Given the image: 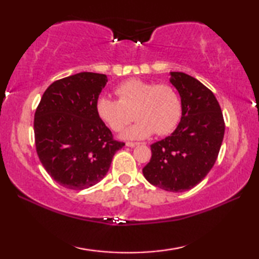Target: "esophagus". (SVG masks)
<instances>
[{"label":"esophagus","mask_w":259,"mask_h":259,"mask_svg":"<svg viewBox=\"0 0 259 259\" xmlns=\"http://www.w3.org/2000/svg\"><path fill=\"white\" fill-rule=\"evenodd\" d=\"M126 146L128 147H135V146H137V145H139V143H133V142H128L125 144Z\"/></svg>","instance_id":"obj_1"}]
</instances>
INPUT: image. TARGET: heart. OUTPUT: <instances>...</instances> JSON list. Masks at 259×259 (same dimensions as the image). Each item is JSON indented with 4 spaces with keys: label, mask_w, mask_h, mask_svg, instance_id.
Masks as SVG:
<instances>
[{
    "label": "heart",
    "mask_w": 259,
    "mask_h": 259,
    "mask_svg": "<svg viewBox=\"0 0 259 259\" xmlns=\"http://www.w3.org/2000/svg\"><path fill=\"white\" fill-rule=\"evenodd\" d=\"M117 100L100 96L96 102L99 119L113 131H121L133 120L137 122L126 129L122 137L144 139L156 134L172 133L182 117V100L170 84H157L140 78H129L115 88Z\"/></svg>",
    "instance_id": "obj_1"
}]
</instances>
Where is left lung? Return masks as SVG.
I'll use <instances>...</instances> for the list:
<instances>
[{
    "label": "left lung",
    "instance_id": "left-lung-1",
    "mask_svg": "<svg viewBox=\"0 0 259 259\" xmlns=\"http://www.w3.org/2000/svg\"><path fill=\"white\" fill-rule=\"evenodd\" d=\"M170 82L182 100V119L176 130L151 145L152 157L144 177L169 192H184L207 176L217 160L225 123L214 95L196 78L170 73Z\"/></svg>",
    "mask_w": 259,
    "mask_h": 259
}]
</instances>
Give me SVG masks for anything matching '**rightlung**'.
I'll return each mask as SVG.
<instances>
[{
	"label": "right lung",
	"mask_w": 259,
	"mask_h": 259,
	"mask_svg": "<svg viewBox=\"0 0 259 259\" xmlns=\"http://www.w3.org/2000/svg\"><path fill=\"white\" fill-rule=\"evenodd\" d=\"M105 74L82 72L55 81L34 116L35 146L52 179L69 190H84L106 176L124 143L113 139L96 112L106 85Z\"/></svg>",
	"instance_id": "add662e5"
}]
</instances>
